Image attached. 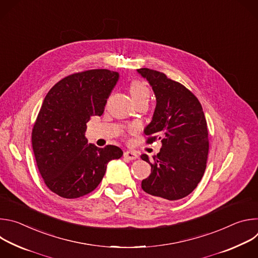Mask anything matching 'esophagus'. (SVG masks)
<instances>
[{"label": "esophagus", "instance_id": "34e87169", "mask_svg": "<svg viewBox=\"0 0 258 258\" xmlns=\"http://www.w3.org/2000/svg\"><path fill=\"white\" fill-rule=\"evenodd\" d=\"M123 157L126 158V159H128V160H136L139 156H138V154H137L136 152H133V151H125V152L123 153Z\"/></svg>", "mask_w": 258, "mask_h": 258}]
</instances>
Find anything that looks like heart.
Returning a JSON list of instances; mask_svg holds the SVG:
<instances>
[{"mask_svg":"<svg viewBox=\"0 0 258 258\" xmlns=\"http://www.w3.org/2000/svg\"><path fill=\"white\" fill-rule=\"evenodd\" d=\"M130 94L133 100L136 102L140 100H149L150 91L149 88L142 81L135 80L130 85Z\"/></svg>","mask_w":258,"mask_h":258,"instance_id":"obj_1","label":"heart"}]
</instances>
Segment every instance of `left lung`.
I'll return each mask as SVG.
<instances>
[{
    "label": "left lung",
    "instance_id": "1",
    "mask_svg": "<svg viewBox=\"0 0 258 258\" xmlns=\"http://www.w3.org/2000/svg\"><path fill=\"white\" fill-rule=\"evenodd\" d=\"M156 96L152 121L144 130L147 144L161 140L160 152L141 158L151 165V174L142 189L152 196L178 200L192 193L200 182L208 157L207 123L197 97L163 72L141 68Z\"/></svg>",
    "mask_w": 258,
    "mask_h": 258
}]
</instances>
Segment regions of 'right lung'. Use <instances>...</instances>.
Masks as SVG:
<instances>
[{"label": "right lung", "mask_w": 258, "mask_h": 258, "mask_svg": "<svg viewBox=\"0 0 258 258\" xmlns=\"http://www.w3.org/2000/svg\"><path fill=\"white\" fill-rule=\"evenodd\" d=\"M119 75L108 69L77 72L59 81L47 94L33 124L31 144L46 186L75 199L94 191L112 159L123 152L117 146L99 148L85 134L92 116H101Z\"/></svg>", "instance_id": "right-lung-1"}]
</instances>
